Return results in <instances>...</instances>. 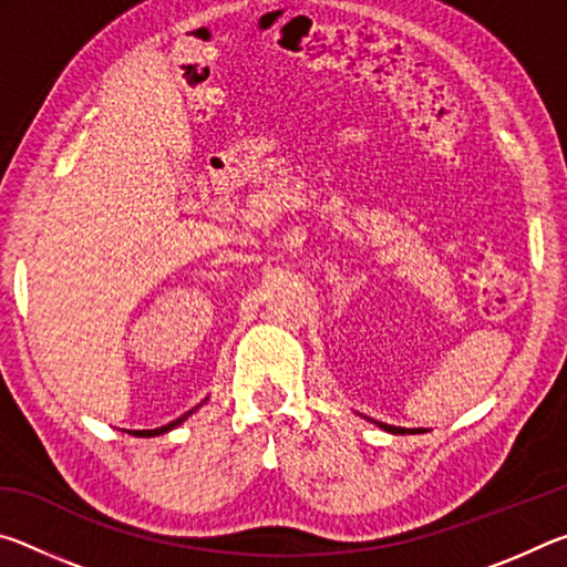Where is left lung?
<instances>
[{
  "label": "left lung",
  "mask_w": 567,
  "mask_h": 567,
  "mask_svg": "<svg viewBox=\"0 0 567 567\" xmlns=\"http://www.w3.org/2000/svg\"><path fill=\"white\" fill-rule=\"evenodd\" d=\"M378 427H382V430H388V433H392V435H417V433H422L420 427H415V430H408V427H395V425H388V422H375Z\"/></svg>",
  "instance_id": "left-lung-1"
}]
</instances>
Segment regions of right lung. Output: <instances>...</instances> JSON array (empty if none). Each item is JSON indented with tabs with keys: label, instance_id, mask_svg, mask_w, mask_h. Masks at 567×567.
<instances>
[{
	"label": "right lung",
	"instance_id": "right-lung-1",
	"mask_svg": "<svg viewBox=\"0 0 567 567\" xmlns=\"http://www.w3.org/2000/svg\"><path fill=\"white\" fill-rule=\"evenodd\" d=\"M199 405H203V402H199ZM199 405H197V408H199ZM197 408H195V410H197ZM195 410H189V412H185V415H182V417L172 420L169 425H162V427H155V430H137V433H134V435H137V437H155V435H162V433H169L172 427H177L179 422H185V420H187V417H189L192 412H195Z\"/></svg>",
	"mask_w": 567,
	"mask_h": 567
}]
</instances>
